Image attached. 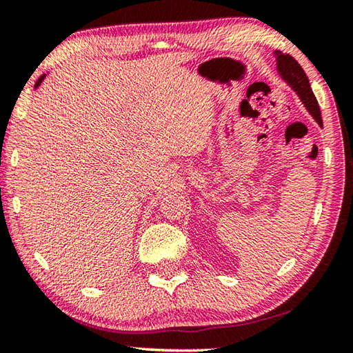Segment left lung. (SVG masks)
<instances>
[{"label":"left lung","mask_w":353,"mask_h":353,"mask_svg":"<svg viewBox=\"0 0 353 353\" xmlns=\"http://www.w3.org/2000/svg\"><path fill=\"white\" fill-rule=\"evenodd\" d=\"M276 61L279 74L282 76V79L285 82H288V85L299 94V98L302 99L303 105L307 107L310 115L316 119V123L322 126L319 104L312 92V87H310V81L305 71H303V68L299 65L294 57L290 54H283V52L280 51H276Z\"/></svg>","instance_id":"1"}]
</instances>
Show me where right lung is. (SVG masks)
Instances as JSON below:
<instances>
[{"instance_id": "add662e5", "label": "right lung", "mask_w": 353, "mask_h": 353, "mask_svg": "<svg viewBox=\"0 0 353 353\" xmlns=\"http://www.w3.org/2000/svg\"><path fill=\"white\" fill-rule=\"evenodd\" d=\"M45 76H46V74H43V76H40V77H39V81H37V82H35V87H39V85H40V82L45 79Z\"/></svg>"}]
</instances>
